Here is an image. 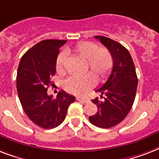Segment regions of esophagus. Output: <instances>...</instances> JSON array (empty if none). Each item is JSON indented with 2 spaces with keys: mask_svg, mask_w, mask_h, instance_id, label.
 Returning a JSON list of instances; mask_svg holds the SVG:
<instances>
[{
  "mask_svg": "<svg viewBox=\"0 0 159 159\" xmlns=\"http://www.w3.org/2000/svg\"><path fill=\"white\" fill-rule=\"evenodd\" d=\"M76 100H77V101L82 102H84V103H88V102H89V100L88 99V98L84 97H77L76 98Z\"/></svg>",
  "mask_w": 159,
  "mask_h": 159,
  "instance_id": "1",
  "label": "esophagus"
}]
</instances>
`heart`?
<instances>
[{
    "mask_svg": "<svg viewBox=\"0 0 159 159\" xmlns=\"http://www.w3.org/2000/svg\"><path fill=\"white\" fill-rule=\"evenodd\" d=\"M73 52L83 59L87 60L88 68H90L99 80L106 79L113 66V57L107 48H99L98 45L91 42H81L73 48ZM67 53L62 52L59 54L56 68L59 74L65 73V66ZM96 77L92 72L84 75H75L65 82V89L75 94H81L94 85Z\"/></svg>",
    "mask_w": 159,
    "mask_h": 159,
    "instance_id": "1",
    "label": "heart"
}]
</instances>
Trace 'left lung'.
Masks as SVG:
<instances>
[{"label": "left lung", "mask_w": 159, "mask_h": 159, "mask_svg": "<svg viewBox=\"0 0 159 159\" xmlns=\"http://www.w3.org/2000/svg\"><path fill=\"white\" fill-rule=\"evenodd\" d=\"M106 47L113 57V67L106 83L96 92L100 98L92 102L98 107L97 113L89 117L93 125L100 128H110L121 122L134 103L138 79L130 52L125 47L112 39L95 36Z\"/></svg>", "instance_id": "8db88e82"}]
</instances>
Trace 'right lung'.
I'll list each match as a JSON object with an SVG mask.
<instances>
[{
  "label": "right lung",
  "instance_id": "obj_1",
  "mask_svg": "<svg viewBox=\"0 0 159 159\" xmlns=\"http://www.w3.org/2000/svg\"><path fill=\"white\" fill-rule=\"evenodd\" d=\"M66 40L48 39L28 50L18 67L16 86L20 103L28 117L43 129H52L66 118L68 107L75 98L61 90L56 99L48 95V89L54 84L59 49Z\"/></svg>",
  "mask_w": 159,
  "mask_h": 159
}]
</instances>
